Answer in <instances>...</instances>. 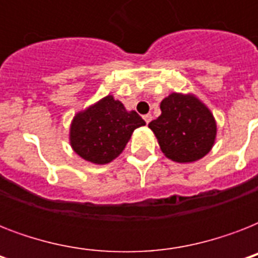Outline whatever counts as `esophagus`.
<instances>
[{"mask_svg":"<svg viewBox=\"0 0 258 258\" xmlns=\"http://www.w3.org/2000/svg\"><path fill=\"white\" fill-rule=\"evenodd\" d=\"M143 119H145L146 123L149 124L150 121H151V119H153V116H151V113H147V115H145V116H143Z\"/></svg>","mask_w":258,"mask_h":258,"instance_id":"1","label":"esophagus"}]
</instances>
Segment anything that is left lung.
<instances>
[{
    "instance_id": "left-lung-1",
    "label": "left lung",
    "mask_w": 258,
    "mask_h": 258,
    "mask_svg": "<svg viewBox=\"0 0 258 258\" xmlns=\"http://www.w3.org/2000/svg\"><path fill=\"white\" fill-rule=\"evenodd\" d=\"M161 116L150 121L162 153L178 163H191L212 150L217 124L210 109L194 95L171 93L161 103Z\"/></svg>"
}]
</instances>
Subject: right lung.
I'll use <instances>...</instances> for the list:
<instances>
[{"instance_id":"obj_1","label":"right lung","mask_w":258,"mask_h":258,"mask_svg":"<svg viewBox=\"0 0 258 258\" xmlns=\"http://www.w3.org/2000/svg\"><path fill=\"white\" fill-rule=\"evenodd\" d=\"M145 124L135 111H127L121 101L108 95L75 115L70 128L71 146L83 159L105 165L120 155L134 130Z\"/></svg>"}]
</instances>
